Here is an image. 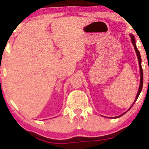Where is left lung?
Returning a JSON list of instances; mask_svg holds the SVG:
<instances>
[{
  "label": "left lung",
  "instance_id": "1",
  "mask_svg": "<svg viewBox=\"0 0 149 149\" xmlns=\"http://www.w3.org/2000/svg\"><path fill=\"white\" fill-rule=\"evenodd\" d=\"M131 40H132V42L133 45H134V49H135V51H136V55H137V57H138V61H139V68H140V78H141V79H140V85H139V90H138V92H137V95H136V98H135V100H134V103L132 104V105L131 106V107L130 108V109L131 108H132V106L134 105V102H136V100H137V99H138V97H139V95L140 92H141V89H142V87H143V69H142V67H141V56H140V53H139V49H137V47H136V44H135L134 38V36H133L132 35H131ZM130 109H129V110H130ZM129 110H128V111H129ZM125 113H126V112H125ZM125 113H124L122 114V115H120V116H117V117H116V118H119V117H120V116H123L124 114Z\"/></svg>",
  "mask_w": 149,
  "mask_h": 149
}]
</instances>
